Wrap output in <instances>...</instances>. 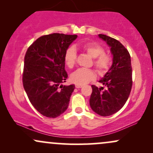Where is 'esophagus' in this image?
Here are the masks:
<instances>
[{
  "label": "esophagus",
  "instance_id": "1",
  "mask_svg": "<svg viewBox=\"0 0 153 153\" xmlns=\"http://www.w3.org/2000/svg\"><path fill=\"white\" fill-rule=\"evenodd\" d=\"M82 85L81 84H75V88H81Z\"/></svg>",
  "mask_w": 153,
  "mask_h": 153
}]
</instances>
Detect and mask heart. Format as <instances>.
Wrapping results in <instances>:
<instances>
[{
  "mask_svg": "<svg viewBox=\"0 0 153 153\" xmlns=\"http://www.w3.org/2000/svg\"><path fill=\"white\" fill-rule=\"evenodd\" d=\"M80 48L85 51L90 57L94 59V65L98 73L103 74L109 68L111 59L108 54L104 53V50L101 46L96 43L88 42L82 44ZM76 60V52L73 47H70L66 50L64 56L65 63L68 68H73ZM95 78V73L92 70L80 68L71 75V79L74 83L84 84Z\"/></svg>",
  "mask_w": 153,
  "mask_h": 153,
  "instance_id": "1",
  "label": "heart"
}]
</instances>
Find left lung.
Wrapping results in <instances>:
<instances>
[{
    "label": "left lung",
    "instance_id": "left-lung-1",
    "mask_svg": "<svg viewBox=\"0 0 153 153\" xmlns=\"http://www.w3.org/2000/svg\"><path fill=\"white\" fill-rule=\"evenodd\" d=\"M110 47L113 56L112 65L106 74L99 82L107 87L93 85L90 101L91 108L95 113L102 117H108L117 113L124 106L130 94L132 85L130 54L118 40L104 34H99Z\"/></svg>",
    "mask_w": 153,
    "mask_h": 153
}]
</instances>
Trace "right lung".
I'll list each match as a JSON object with an SVG mask.
<instances>
[{
    "label": "right lung",
    "mask_w": 153,
    "mask_h": 153,
    "mask_svg": "<svg viewBox=\"0 0 153 153\" xmlns=\"http://www.w3.org/2000/svg\"><path fill=\"white\" fill-rule=\"evenodd\" d=\"M77 35L54 33L38 38L24 57L23 85L41 114L56 118L67 110L75 85H63L68 74L64 56Z\"/></svg>",
    "instance_id": "obj_1"
}]
</instances>
